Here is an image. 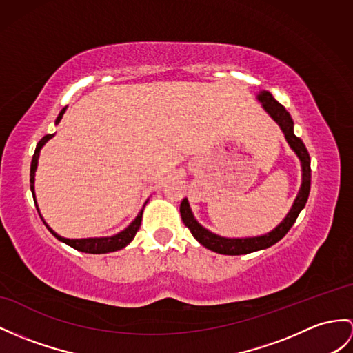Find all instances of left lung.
<instances>
[{"mask_svg":"<svg viewBox=\"0 0 353 353\" xmlns=\"http://www.w3.org/2000/svg\"><path fill=\"white\" fill-rule=\"evenodd\" d=\"M256 99L261 103L266 114H268L281 128V132L285 134V139L289 143L290 150L296 154V157L299 159V163H301V172H303L301 176H303V179H301L299 192L295 197L294 203H292V208L286 214V217L283 219L280 225H277L272 230L266 232V234L259 236L226 238V236H220L217 234H214V232L203 228L201 223L194 219L187 197L183 199L181 206H179V212H181V219L184 221V225L190 229L192 235L203 247L220 254H229V256L247 254L257 250H263V248H268L276 243H279L280 239L288 234L289 229L294 226L299 212L303 211V208L307 203L308 194H310V184H312L310 156H308V151L305 148L304 142L294 133V119H292L286 108L280 105V103L272 97V94L270 91H259L256 94Z\"/></svg>","mask_w":353,"mask_h":353,"instance_id":"obj_1","label":"left lung"}]
</instances>
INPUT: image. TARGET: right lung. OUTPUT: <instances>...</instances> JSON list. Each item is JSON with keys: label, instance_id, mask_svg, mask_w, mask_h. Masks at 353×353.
<instances>
[{"label": "right lung", "instance_id": "add662e5", "mask_svg": "<svg viewBox=\"0 0 353 353\" xmlns=\"http://www.w3.org/2000/svg\"><path fill=\"white\" fill-rule=\"evenodd\" d=\"M65 108L61 109V112H59L57 119H55V124L58 125L59 121H61L63 115L65 114ZM55 134H46L43 139L37 143L36 147V151H34V156H32V161H31V172H30V185H31V193H32V197L36 199V190H34V181H36V170H37V165H39V157H40V151L41 148L45 147V143L52 139ZM36 202V206H37V211L40 214V210H39V205H37V201ZM145 205H147V202H145ZM143 205V208H145ZM143 208L139 211V214H137L136 219L128 225L124 230L118 232V234L112 235V236H100V238H81V239H70V238H64L61 235H58L57 232L54 229H50L48 223L43 220L41 214L40 217L43 220V223H45V226L49 229L50 234H52L57 239H59V241L70 245L72 248H74V250L77 252H82V253H91V254H105V253H110V252H117V250H121V248H124L125 245L130 244L133 241V238L136 235V232L139 230L141 228V221H142V214H143Z\"/></svg>", "mask_w": 353, "mask_h": 353}]
</instances>
